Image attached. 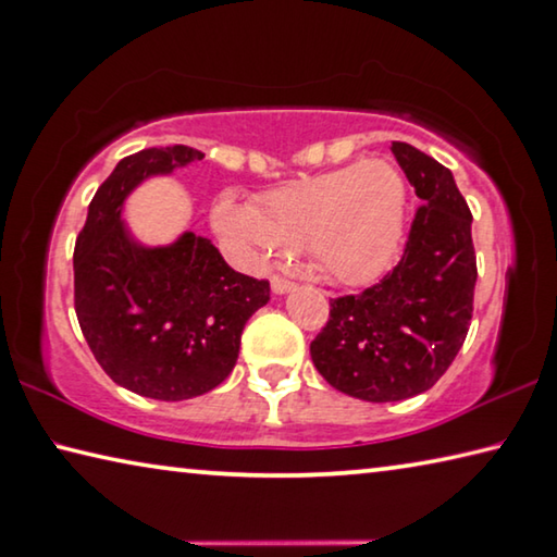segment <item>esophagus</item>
Wrapping results in <instances>:
<instances>
[{"instance_id":"esophagus-1","label":"esophagus","mask_w":557,"mask_h":557,"mask_svg":"<svg viewBox=\"0 0 557 557\" xmlns=\"http://www.w3.org/2000/svg\"><path fill=\"white\" fill-rule=\"evenodd\" d=\"M270 287H272V293H275V295H285V293H289V289L295 287V282L287 280V277H282V275H275V277L270 280Z\"/></svg>"}]
</instances>
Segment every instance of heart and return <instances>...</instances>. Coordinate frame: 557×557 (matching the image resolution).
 Returning <instances> with one entry per match:
<instances>
[{"label": "heart", "instance_id": "1", "mask_svg": "<svg viewBox=\"0 0 557 557\" xmlns=\"http://www.w3.org/2000/svg\"><path fill=\"white\" fill-rule=\"evenodd\" d=\"M404 181L382 158L264 193L258 208L231 198L213 208L215 231L252 264L310 247L326 275L359 285L386 268L404 225Z\"/></svg>", "mask_w": 557, "mask_h": 557}]
</instances>
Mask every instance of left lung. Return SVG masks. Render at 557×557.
Returning <instances> with one entry per match:
<instances>
[{"label": "left lung", "mask_w": 557, "mask_h": 557, "mask_svg": "<svg viewBox=\"0 0 557 557\" xmlns=\"http://www.w3.org/2000/svg\"><path fill=\"white\" fill-rule=\"evenodd\" d=\"M392 153L423 206L401 260L376 285L330 302L310 355L334 389L401 401L434 386L463 347L473 314L471 210L448 168L394 140Z\"/></svg>", "instance_id": "obj_1"}]
</instances>
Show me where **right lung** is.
Returning <instances> with one entry per match:
<instances>
[{"mask_svg":"<svg viewBox=\"0 0 557 557\" xmlns=\"http://www.w3.org/2000/svg\"><path fill=\"white\" fill-rule=\"evenodd\" d=\"M202 158L190 146L123 158L96 190L74 247V307L96 361L123 389L158 401L225 382L245 322L270 299V282L235 272L208 237L183 233L168 247H144L121 223L138 183Z\"/></svg>","mask_w":557,"mask_h":557,"instance_id":"right-lung-1","label":"right lung"}]
</instances>
